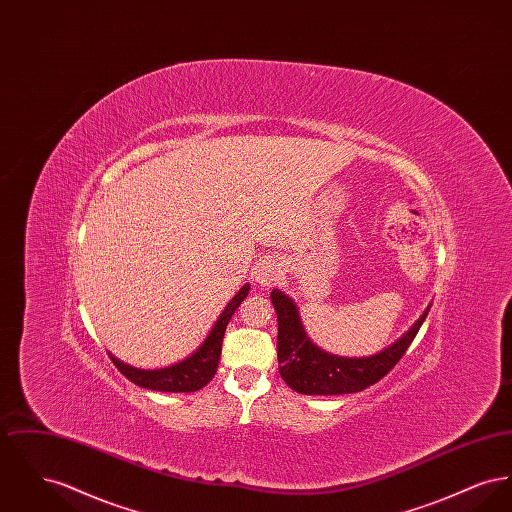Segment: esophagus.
I'll return each mask as SVG.
<instances>
[{
  "mask_svg": "<svg viewBox=\"0 0 512 512\" xmlns=\"http://www.w3.org/2000/svg\"><path fill=\"white\" fill-rule=\"evenodd\" d=\"M280 278V270L274 267L272 263H261L255 268V280L263 286V288H272Z\"/></svg>",
  "mask_w": 512,
  "mask_h": 512,
  "instance_id": "esophagus-1",
  "label": "esophagus"
}]
</instances>
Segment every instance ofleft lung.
<instances>
[{
    "mask_svg": "<svg viewBox=\"0 0 512 512\" xmlns=\"http://www.w3.org/2000/svg\"><path fill=\"white\" fill-rule=\"evenodd\" d=\"M270 299L278 317L280 376L293 391L305 395L355 393L380 382L405 355V351L416 338L424 318L430 313L428 305V309L414 322L411 330L395 343H391L384 351L363 359H347L318 349L317 345L307 338L301 326L299 313L286 293L272 290Z\"/></svg>",
    "mask_w": 512,
    "mask_h": 512,
    "instance_id": "1",
    "label": "left lung"
}]
</instances>
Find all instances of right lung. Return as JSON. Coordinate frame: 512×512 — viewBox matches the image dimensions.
<instances>
[{
  "label": "right lung",
  "instance_id": "add662e5",
  "mask_svg": "<svg viewBox=\"0 0 512 512\" xmlns=\"http://www.w3.org/2000/svg\"><path fill=\"white\" fill-rule=\"evenodd\" d=\"M249 293V284H245L240 292L232 297V301L226 305L222 311L219 320L215 322L211 334L207 340L201 343V347L184 359L178 365L167 366V368H157V370H142L134 366L124 365L113 355L111 361L113 365L121 370L122 376H126L130 382H134L140 388H147L153 391H171V393H190V391L201 390L205 388L217 374L219 368L220 351H222V338L226 332V326L234 311L240 307Z\"/></svg>",
  "mask_w": 512,
  "mask_h": 512
}]
</instances>
